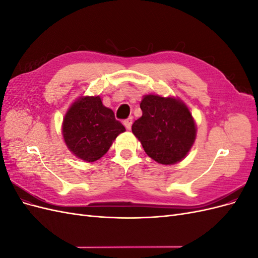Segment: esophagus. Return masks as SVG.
<instances>
[{
    "label": "esophagus",
    "mask_w": 258,
    "mask_h": 258,
    "mask_svg": "<svg viewBox=\"0 0 258 258\" xmlns=\"http://www.w3.org/2000/svg\"><path fill=\"white\" fill-rule=\"evenodd\" d=\"M123 124H124V127H126L127 129H130L131 126H132V117H129V118L124 119L123 120Z\"/></svg>",
    "instance_id": "1"
}]
</instances>
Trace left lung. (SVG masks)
<instances>
[{"label":"left lung","mask_w":258,"mask_h":258,"mask_svg":"<svg viewBox=\"0 0 258 258\" xmlns=\"http://www.w3.org/2000/svg\"><path fill=\"white\" fill-rule=\"evenodd\" d=\"M140 107L142 116L132 124L145 153L162 165L182 160L196 139V124L187 106L174 98L148 95Z\"/></svg>","instance_id":"left-lung-1"}]
</instances>
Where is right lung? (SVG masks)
Wrapping results in <instances>:
<instances>
[{"label": "right lung", "mask_w": 258, "mask_h": 258, "mask_svg": "<svg viewBox=\"0 0 258 258\" xmlns=\"http://www.w3.org/2000/svg\"><path fill=\"white\" fill-rule=\"evenodd\" d=\"M124 130L114 112L102 104L100 97L77 100L69 108L62 124V135L69 150L88 162L102 157Z\"/></svg>", "instance_id": "obj_1"}]
</instances>
